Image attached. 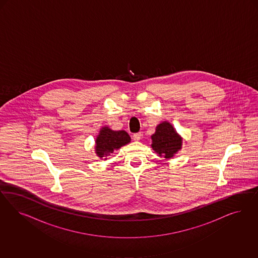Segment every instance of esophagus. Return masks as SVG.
Listing matches in <instances>:
<instances>
[{
  "instance_id": "esophagus-1",
  "label": "esophagus",
  "mask_w": 258,
  "mask_h": 258,
  "mask_svg": "<svg viewBox=\"0 0 258 258\" xmlns=\"http://www.w3.org/2000/svg\"><path fill=\"white\" fill-rule=\"evenodd\" d=\"M142 136H143L142 133H134V134H133V140L139 141L141 138H142Z\"/></svg>"
}]
</instances>
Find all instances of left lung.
Segmentation results:
<instances>
[{"mask_svg":"<svg viewBox=\"0 0 258 258\" xmlns=\"http://www.w3.org/2000/svg\"><path fill=\"white\" fill-rule=\"evenodd\" d=\"M152 149L157 153L168 159L174 156V154L181 148V138L176 133L171 124L163 122L157 125L156 132L151 136Z\"/></svg>","mask_w":258,"mask_h":258,"instance_id":"8db88e82","label":"left lung"}]
</instances>
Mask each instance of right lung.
Returning a JSON list of instances; mask_svg holds the SVG:
<instances>
[{"instance_id":"add662e5","label":"right lung","mask_w":258,"mask_h":258,"mask_svg":"<svg viewBox=\"0 0 258 258\" xmlns=\"http://www.w3.org/2000/svg\"><path fill=\"white\" fill-rule=\"evenodd\" d=\"M131 142V137L125 131H111L109 127H103L96 138L95 151L97 156L106 158Z\"/></svg>"}]
</instances>
